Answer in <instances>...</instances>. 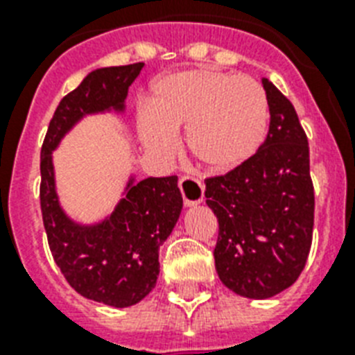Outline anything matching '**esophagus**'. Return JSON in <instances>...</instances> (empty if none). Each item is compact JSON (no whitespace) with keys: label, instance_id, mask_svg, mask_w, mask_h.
Masks as SVG:
<instances>
[{"label":"esophagus","instance_id":"1","mask_svg":"<svg viewBox=\"0 0 355 355\" xmlns=\"http://www.w3.org/2000/svg\"><path fill=\"white\" fill-rule=\"evenodd\" d=\"M178 188H180V193H182L184 205L186 206L199 205L205 199V186H202L199 178L186 175V177L180 178Z\"/></svg>","mask_w":355,"mask_h":355}]
</instances>
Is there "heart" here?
I'll return each mask as SVG.
<instances>
[{
	"label": "heart",
	"mask_w": 355,
	"mask_h": 355,
	"mask_svg": "<svg viewBox=\"0 0 355 355\" xmlns=\"http://www.w3.org/2000/svg\"><path fill=\"white\" fill-rule=\"evenodd\" d=\"M138 119L139 141L150 155L169 158L175 132L186 128V145L208 171L227 173L263 144L269 103L263 88L245 75L216 69H182L162 77Z\"/></svg>",
	"instance_id": "obj_1"
}]
</instances>
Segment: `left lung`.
<instances>
[{"instance_id":"8db88e82","label":"left lung","mask_w":355,"mask_h":355,"mask_svg":"<svg viewBox=\"0 0 355 355\" xmlns=\"http://www.w3.org/2000/svg\"><path fill=\"white\" fill-rule=\"evenodd\" d=\"M269 132L245 164L206 178V205L219 221L216 270L236 295L263 300L293 286L313 237L309 147L291 101L261 79Z\"/></svg>"}]
</instances>
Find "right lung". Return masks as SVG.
Returning a JSON list of instances; mask_svg holds the SVG:
<instances>
[{
	"label": "right lung",
	"instance_id": "obj_1",
	"mask_svg": "<svg viewBox=\"0 0 355 355\" xmlns=\"http://www.w3.org/2000/svg\"><path fill=\"white\" fill-rule=\"evenodd\" d=\"M144 62L94 69L62 97L47 127L40 155V206L55 263L75 291L112 308L144 300L160 272V245L182 211L178 178L130 175L112 214L97 223L71 219L60 205L53 150L86 116L123 114L128 86Z\"/></svg>",
	"mask_w": 355,
	"mask_h": 355
}]
</instances>
